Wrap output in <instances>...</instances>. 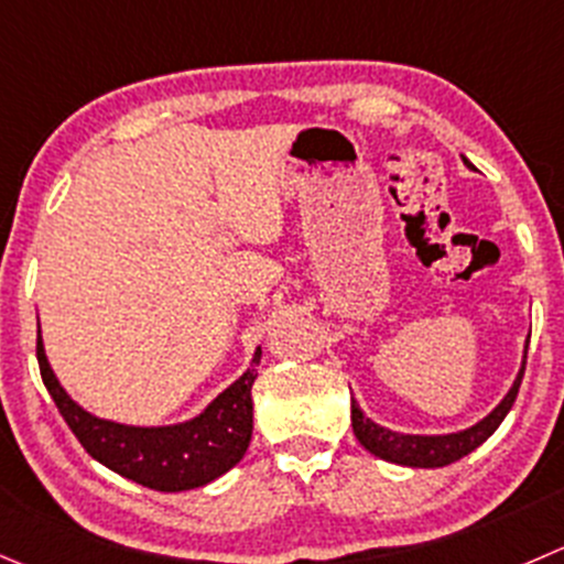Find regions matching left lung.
<instances>
[{"label":"left lung","mask_w":564,"mask_h":564,"mask_svg":"<svg viewBox=\"0 0 564 564\" xmlns=\"http://www.w3.org/2000/svg\"><path fill=\"white\" fill-rule=\"evenodd\" d=\"M527 352H529V338H527V344H523L521 369H518L510 391L505 393V399H501V402L496 404L488 415H482L479 421H474L471 427L455 430V433H438V435L397 433V430H388V427H382V424H377L375 419H369V415L360 410L358 399L349 397L355 438L360 441V446H364L369 455L380 457V460H388V463H397V466L444 468V466H449V463H457L460 457L471 455L477 446H482L485 441H488L490 435L499 430L501 421L507 419V413H510L512 402H516V397H518V388H521L523 369H527Z\"/></svg>","instance_id":"obj_1"}]
</instances>
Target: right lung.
Listing matches in <instances>:
<instances>
[{"mask_svg":"<svg viewBox=\"0 0 564 564\" xmlns=\"http://www.w3.org/2000/svg\"><path fill=\"white\" fill-rule=\"evenodd\" d=\"M259 364L261 347H256L250 369L242 371V377L217 393L193 419L160 424V427H140V424L101 419L70 399L48 364L41 322H37V366H41L43 386L70 433L79 438L87 455L109 471L162 494L204 488L242 460L253 435L250 391L259 375L256 371Z\"/></svg>","mask_w":564,"mask_h":564,"instance_id":"right-lung-1","label":"right lung"}]
</instances>
